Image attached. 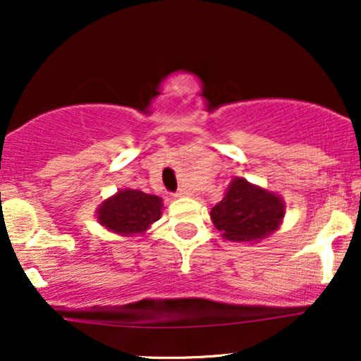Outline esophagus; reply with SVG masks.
<instances>
[{"label":"esophagus","mask_w":361,"mask_h":361,"mask_svg":"<svg viewBox=\"0 0 361 361\" xmlns=\"http://www.w3.org/2000/svg\"><path fill=\"white\" fill-rule=\"evenodd\" d=\"M185 195H186V190H185V188H180V190H178V192L175 193V197H185Z\"/></svg>","instance_id":"34e87169"}]
</instances>
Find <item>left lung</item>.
<instances>
[{
    "label": "left lung",
    "instance_id": "left-lung-1",
    "mask_svg": "<svg viewBox=\"0 0 361 361\" xmlns=\"http://www.w3.org/2000/svg\"><path fill=\"white\" fill-rule=\"evenodd\" d=\"M285 204L276 193L234 178L226 195L210 210L214 226L222 238L235 243H256L280 227Z\"/></svg>",
    "mask_w": 361,
    "mask_h": 361
}]
</instances>
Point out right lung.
<instances>
[{
  "mask_svg": "<svg viewBox=\"0 0 361 361\" xmlns=\"http://www.w3.org/2000/svg\"><path fill=\"white\" fill-rule=\"evenodd\" d=\"M163 198L140 190H120L98 207L97 219L103 227L120 235L142 234L159 221Z\"/></svg>",
  "mask_w": 361,
  "mask_h": 361,
  "instance_id": "1",
  "label": "right lung"
}]
</instances>
